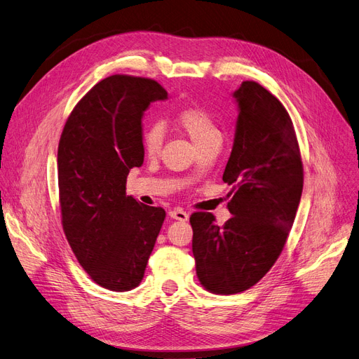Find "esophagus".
Listing matches in <instances>:
<instances>
[{
    "label": "esophagus",
    "instance_id": "34e87169",
    "mask_svg": "<svg viewBox=\"0 0 359 359\" xmlns=\"http://www.w3.org/2000/svg\"><path fill=\"white\" fill-rule=\"evenodd\" d=\"M169 217L174 218V219H178V221H187L189 219V213L180 209V208H175V209H170L169 210Z\"/></svg>",
    "mask_w": 359,
    "mask_h": 359
}]
</instances>
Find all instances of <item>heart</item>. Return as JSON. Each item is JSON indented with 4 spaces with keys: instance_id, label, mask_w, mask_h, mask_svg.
Returning <instances> with one entry per match:
<instances>
[{
    "instance_id": "1",
    "label": "heart",
    "mask_w": 359,
    "mask_h": 359,
    "mask_svg": "<svg viewBox=\"0 0 359 359\" xmlns=\"http://www.w3.org/2000/svg\"><path fill=\"white\" fill-rule=\"evenodd\" d=\"M177 123L187 134L194 146L200 149L215 140L221 141V131L212 114L202 107H185L178 111ZM163 144V128L159 123H150L142 131V149L146 154L156 156Z\"/></svg>"
}]
</instances>
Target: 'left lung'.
Returning a JSON list of instances; mask_svg holds the SVG:
<instances>
[{"label":"left lung","instance_id":"1","mask_svg":"<svg viewBox=\"0 0 359 359\" xmlns=\"http://www.w3.org/2000/svg\"><path fill=\"white\" fill-rule=\"evenodd\" d=\"M238 119L222 180L233 185L222 226L194 212L193 255L200 284L215 294L250 289L272 268L292 229L304 189V165L287 110L262 85L234 93Z\"/></svg>","mask_w":359,"mask_h":359}]
</instances>
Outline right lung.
<instances>
[{
    "label": "right lung",
    "instance_id": "right-lung-1",
    "mask_svg": "<svg viewBox=\"0 0 359 359\" xmlns=\"http://www.w3.org/2000/svg\"><path fill=\"white\" fill-rule=\"evenodd\" d=\"M159 82L111 75L72 110L57 151L65 236L85 272L102 287L128 292L141 283L166 212L126 196L130 169L144 161L141 118Z\"/></svg>",
    "mask_w": 359,
    "mask_h": 359
}]
</instances>
